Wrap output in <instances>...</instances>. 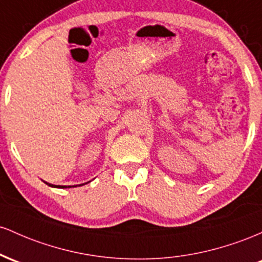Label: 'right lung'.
I'll list each match as a JSON object with an SVG mask.
<instances>
[{
	"instance_id": "1",
	"label": "right lung",
	"mask_w": 262,
	"mask_h": 262,
	"mask_svg": "<svg viewBox=\"0 0 262 262\" xmlns=\"http://www.w3.org/2000/svg\"><path fill=\"white\" fill-rule=\"evenodd\" d=\"M47 183V182H46ZM49 187H54V188H70V187H76V186H54V184H51V183H47ZM79 186H81V184H79Z\"/></svg>"
}]
</instances>
